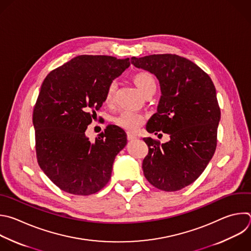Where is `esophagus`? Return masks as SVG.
Here are the masks:
<instances>
[{
  "instance_id": "34e87169",
  "label": "esophagus",
  "mask_w": 251,
  "mask_h": 251,
  "mask_svg": "<svg viewBox=\"0 0 251 251\" xmlns=\"http://www.w3.org/2000/svg\"><path fill=\"white\" fill-rule=\"evenodd\" d=\"M127 138H128L129 141H134V140H137V139H138L137 135H135V134H133V133H130V132L127 133Z\"/></svg>"
}]
</instances>
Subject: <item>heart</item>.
<instances>
[{"mask_svg": "<svg viewBox=\"0 0 251 251\" xmlns=\"http://www.w3.org/2000/svg\"><path fill=\"white\" fill-rule=\"evenodd\" d=\"M132 80L134 85L138 88V90L145 95L149 91L155 89V80L153 76L148 73V72H139L136 73L132 76ZM116 92V83L111 82L108 86L105 96H104V102L107 105H111L114 101V96ZM114 122L121 128L133 132L136 131L144 122H145V116L134 112L130 110L122 111L114 120Z\"/></svg>", "mask_w": 251, "mask_h": 251, "instance_id": "1", "label": "heart"}]
</instances>
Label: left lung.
Returning <instances> with one entry per match:
<instances>
[{"label":"left lung","mask_w":251,"mask_h":251,"mask_svg":"<svg viewBox=\"0 0 251 251\" xmlns=\"http://www.w3.org/2000/svg\"><path fill=\"white\" fill-rule=\"evenodd\" d=\"M131 63L159 82L161 96L147 131L170 135L163 144L144 138L145 177L157 189L180 190L201 176L216 151L221 111L215 86L195 63L175 54L132 57Z\"/></svg>","instance_id":"1"}]
</instances>
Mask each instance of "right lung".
Instances as JSON below:
<instances>
[{
	"mask_svg": "<svg viewBox=\"0 0 251 251\" xmlns=\"http://www.w3.org/2000/svg\"><path fill=\"white\" fill-rule=\"evenodd\" d=\"M130 66L129 58L80 55L50 72L33 110L38 164L63 191L86 196L109 181L127 135L110 125L94 142L86 136L96 109L113 79Z\"/></svg>",
	"mask_w": 251,
	"mask_h": 251,
	"instance_id": "add662e5",
	"label": "right lung"
}]
</instances>
